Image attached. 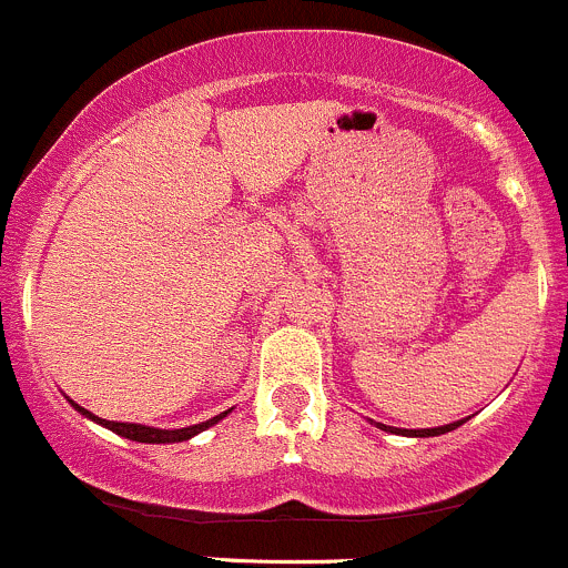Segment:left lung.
<instances>
[{"label":"left lung","instance_id":"8db88e82","mask_svg":"<svg viewBox=\"0 0 568 568\" xmlns=\"http://www.w3.org/2000/svg\"><path fill=\"white\" fill-rule=\"evenodd\" d=\"M460 424H466V420H455V424H446V426H435V429H396V426H385V424H376L379 429L385 432H396V435H409V437H435V435H446V432L457 429Z\"/></svg>","mask_w":568,"mask_h":568}]
</instances>
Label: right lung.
Segmentation results:
<instances>
[{
  "label": "right lung",
  "instance_id": "add662e5",
  "mask_svg": "<svg viewBox=\"0 0 568 568\" xmlns=\"http://www.w3.org/2000/svg\"><path fill=\"white\" fill-rule=\"evenodd\" d=\"M72 407L78 409L80 415H85V418L97 420V424H102L105 429L116 432V435L128 437V440H139V443H181V440H189V437H194L197 432L209 429V426H214L217 420H223L229 413H220L214 415V418L203 420V424H194V426H183V429H155V426H144V424H119V420H105V418H97V415H91L89 409L78 407V404L72 402Z\"/></svg>",
  "mask_w": 568,
  "mask_h": 568
}]
</instances>
